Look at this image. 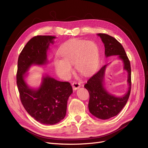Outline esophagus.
I'll return each mask as SVG.
<instances>
[{"label":"esophagus","mask_w":148,"mask_h":148,"mask_svg":"<svg viewBox=\"0 0 148 148\" xmlns=\"http://www.w3.org/2000/svg\"><path fill=\"white\" fill-rule=\"evenodd\" d=\"M80 86H81L80 84L79 83L76 82V81H74V82H73L72 83V88L73 90L78 89L79 88H80Z\"/></svg>","instance_id":"esophagus-1"}]
</instances>
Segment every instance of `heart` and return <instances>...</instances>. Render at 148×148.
Instances as JSON below:
<instances>
[{
    "mask_svg": "<svg viewBox=\"0 0 148 148\" xmlns=\"http://www.w3.org/2000/svg\"><path fill=\"white\" fill-rule=\"evenodd\" d=\"M58 54L62 59L54 61L56 70L62 78H66L72 70L74 64L76 71L83 76L92 73L98 67L99 50L92 41L72 39L61 46Z\"/></svg>",
    "mask_w": 148,
    "mask_h": 148,
    "instance_id": "heart-1",
    "label": "heart"
}]
</instances>
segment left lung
<instances>
[{
  "mask_svg": "<svg viewBox=\"0 0 148 148\" xmlns=\"http://www.w3.org/2000/svg\"><path fill=\"white\" fill-rule=\"evenodd\" d=\"M105 46L106 57L119 55L123 60L124 70L128 72V92L121 97H117L109 94L103 86V78L106 65L88 80L84 88L89 93L88 107L90 113L101 119H110L119 113L127 102L131 90V67L130 60L125 49L118 40L106 34H98Z\"/></svg>",
  "mask_w": 148,
  "mask_h": 148,
  "instance_id": "left-lung-1",
  "label": "left lung"
}]
</instances>
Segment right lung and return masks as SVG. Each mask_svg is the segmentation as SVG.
<instances>
[{"mask_svg":"<svg viewBox=\"0 0 148 148\" xmlns=\"http://www.w3.org/2000/svg\"><path fill=\"white\" fill-rule=\"evenodd\" d=\"M53 36L37 35L25 45L18 60L16 84L19 97L25 110L37 121L46 125H53L64 118L67 100L73 92L70 83L59 81L48 76L43 77L40 88H29L24 75L32 64L47 63V52Z\"/></svg>","mask_w":148,"mask_h":148,"instance_id":"right-lung-1","label":"right lung"}]
</instances>
